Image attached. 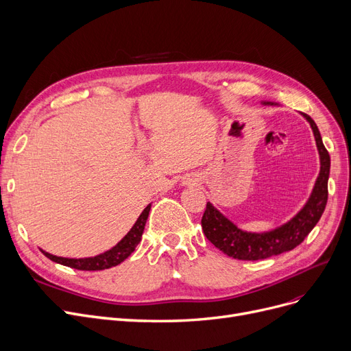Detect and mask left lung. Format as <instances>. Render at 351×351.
<instances>
[{"label":"left lung","mask_w":351,"mask_h":351,"mask_svg":"<svg viewBox=\"0 0 351 351\" xmlns=\"http://www.w3.org/2000/svg\"><path fill=\"white\" fill-rule=\"evenodd\" d=\"M263 104L273 106L274 103L263 101ZM302 115L308 121L313 130L320 156V173L315 180L307 203L286 224L264 232H250L239 228L211 203H207L202 219L203 231L208 241H211L228 257L254 261L290 252V250L303 243L324 213L328 197L327 182L330 176V156L323 144L320 131L311 117L304 112H302Z\"/></svg>","instance_id":"8db88e82"}]
</instances>
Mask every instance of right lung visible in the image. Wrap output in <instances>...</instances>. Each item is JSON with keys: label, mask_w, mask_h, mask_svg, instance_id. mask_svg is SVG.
Returning <instances> with one entry per match:
<instances>
[{"label": "right lung", "mask_w": 351, "mask_h": 351, "mask_svg": "<svg viewBox=\"0 0 351 351\" xmlns=\"http://www.w3.org/2000/svg\"><path fill=\"white\" fill-rule=\"evenodd\" d=\"M149 208H152V204H148L144 211L140 214V217L137 219L136 224L131 227V230L127 232L125 237L117 243L112 248L107 250L106 253L98 254L95 257H87V258H65V257H57L49 254L44 250H41L43 254L45 257H48L51 261L71 267V269L75 270H84V271H97V270H106V269H111L114 265H119L120 263H123L132 252H134L136 247L138 245V243L141 241V236L143 231L148 219V213Z\"/></svg>", "instance_id": "1"}]
</instances>
